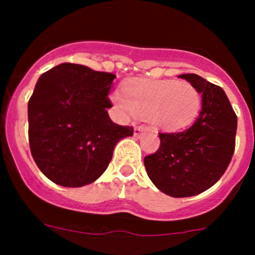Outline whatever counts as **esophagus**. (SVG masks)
<instances>
[{"label":"esophagus","instance_id":"1","mask_svg":"<svg viewBox=\"0 0 255 255\" xmlns=\"http://www.w3.org/2000/svg\"><path fill=\"white\" fill-rule=\"evenodd\" d=\"M146 132H148V130L143 129L142 127H135V128H134V137L139 138L140 135H143L144 133H146Z\"/></svg>","mask_w":255,"mask_h":255}]
</instances>
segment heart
Masks as SVG:
<instances>
[{"mask_svg": "<svg viewBox=\"0 0 255 255\" xmlns=\"http://www.w3.org/2000/svg\"><path fill=\"white\" fill-rule=\"evenodd\" d=\"M112 100L123 111L145 117L153 127L168 132L192 125L202 106L199 90L177 80H130L125 91L113 92Z\"/></svg>", "mask_w": 255, "mask_h": 255, "instance_id": "obj_1", "label": "heart"}]
</instances>
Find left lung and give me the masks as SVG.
Wrapping results in <instances>:
<instances>
[{"instance_id":"left-lung-1","label":"left lung","mask_w":255,"mask_h":255,"mask_svg":"<svg viewBox=\"0 0 255 255\" xmlns=\"http://www.w3.org/2000/svg\"><path fill=\"white\" fill-rule=\"evenodd\" d=\"M179 78L194 85L202 109L194 125L177 133H159L160 146L144 158L153 184L171 197L206 191L225 174L235 153L237 116L226 92L196 74Z\"/></svg>"}]
</instances>
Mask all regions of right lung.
<instances>
[{"mask_svg": "<svg viewBox=\"0 0 255 255\" xmlns=\"http://www.w3.org/2000/svg\"><path fill=\"white\" fill-rule=\"evenodd\" d=\"M116 75L63 63L38 79L28 102V137L38 168L55 184L80 187L99 179L116 144L133 128L116 125L106 109Z\"/></svg>", "mask_w": 255, "mask_h": 255, "instance_id": "add662e5", "label": "right lung"}]
</instances>
